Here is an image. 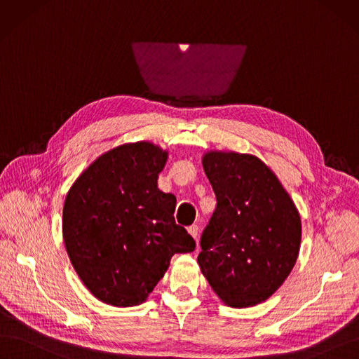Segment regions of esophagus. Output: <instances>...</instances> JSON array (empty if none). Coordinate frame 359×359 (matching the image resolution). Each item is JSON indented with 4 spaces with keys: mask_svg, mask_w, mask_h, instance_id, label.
Wrapping results in <instances>:
<instances>
[{
    "mask_svg": "<svg viewBox=\"0 0 359 359\" xmlns=\"http://www.w3.org/2000/svg\"><path fill=\"white\" fill-rule=\"evenodd\" d=\"M188 232H189V235L194 238L195 241H198V226H196V224H192V226H189Z\"/></svg>",
    "mask_w": 359,
    "mask_h": 359,
    "instance_id": "34e87169",
    "label": "esophagus"
}]
</instances>
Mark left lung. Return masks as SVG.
Wrapping results in <instances>:
<instances>
[{
    "label": "left lung",
    "mask_w": 359,
    "mask_h": 359,
    "mask_svg": "<svg viewBox=\"0 0 359 359\" xmlns=\"http://www.w3.org/2000/svg\"><path fill=\"white\" fill-rule=\"evenodd\" d=\"M203 167L217 207L201 236L198 264L226 306H256L294 268L302 241L299 210L255 155L207 151Z\"/></svg>",
    "instance_id": "8db88e82"
}]
</instances>
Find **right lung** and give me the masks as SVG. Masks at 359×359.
Listing matches in <instances>:
<instances>
[{
    "instance_id": "obj_1",
    "label": "right lung",
    "mask_w": 359,
    "mask_h": 359,
    "mask_svg": "<svg viewBox=\"0 0 359 359\" xmlns=\"http://www.w3.org/2000/svg\"><path fill=\"white\" fill-rule=\"evenodd\" d=\"M168 151L148 140L103 152L72 183L62 233L79 280L100 302L142 304L176 253L195 250L175 222L176 196L158 189Z\"/></svg>"
}]
</instances>
